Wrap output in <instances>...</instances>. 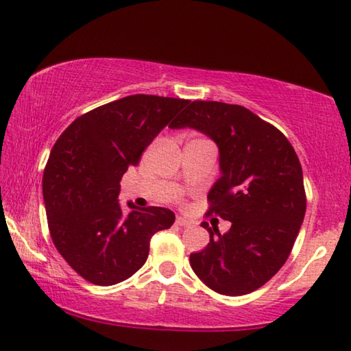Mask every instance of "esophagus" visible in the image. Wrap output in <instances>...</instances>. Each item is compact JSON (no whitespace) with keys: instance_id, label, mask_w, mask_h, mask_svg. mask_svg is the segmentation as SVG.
Wrapping results in <instances>:
<instances>
[{"instance_id":"1","label":"esophagus","mask_w":351,"mask_h":351,"mask_svg":"<svg viewBox=\"0 0 351 351\" xmlns=\"http://www.w3.org/2000/svg\"><path fill=\"white\" fill-rule=\"evenodd\" d=\"M176 223L179 226H184V228H190L193 223L190 221V220H186V218H184V217H177V220H176Z\"/></svg>"}]
</instances>
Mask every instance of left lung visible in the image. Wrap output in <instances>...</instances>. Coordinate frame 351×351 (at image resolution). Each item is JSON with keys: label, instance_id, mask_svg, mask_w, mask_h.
<instances>
[{"label": "left lung", "instance_id": "1", "mask_svg": "<svg viewBox=\"0 0 351 351\" xmlns=\"http://www.w3.org/2000/svg\"><path fill=\"white\" fill-rule=\"evenodd\" d=\"M193 128L218 147L220 179L207 199L209 213L231 221L210 232L190 264L213 291L241 296L276 276L296 241L306 215L302 167L288 139L267 121L237 104L193 101L172 130Z\"/></svg>", "mask_w": 351, "mask_h": 351}]
</instances>
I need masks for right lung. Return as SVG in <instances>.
Masks as SVG:
<instances>
[{"label":"right lung","mask_w":351,"mask_h":351,"mask_svg":"<svg viewBox=\"0 0 351 351\" xmlns=\"http://www.w3.org/2000/svg\"><path fill=\"white\" fill-rule=\"evenodd\" d=\"M188 99L131 95L75 119L50 152L43 195L52 241L95 285H115L144 266L150 239L176 220L165 207L119 202L121 176Z\"/></svg>","instance_id":"1"}]
</instances>
